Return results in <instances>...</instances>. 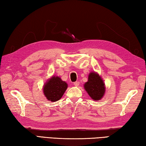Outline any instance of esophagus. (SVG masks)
<instances>
[{
  "mask_svg": "<svg viewBox=\"0 0 146 146\" xmlns=\"http://www.w3.org/2000/svg\"><path fill=\"white\" fill-rule=\"evenodd\" d=\"M74 86H78L79 85V81H76V82H74Z\"/></svg>",
  "mask_w": 146,
  "mask_h": 146,
  "instance_id": "esophagus-1",
  "label": "esophagus"
}]
</instances>
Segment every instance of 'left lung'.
<instances>
[{
    "label": "left lung",
    "mask_w": 146,
    "mask_h": 146,
    "mask_svg": "<svg viewBox=\"0 0 146 146\" xmlns=\"http://www.w3.org/2000/svg\"><path fill=\"white\" fill-rule=\"evenodd\" d=\"M84 90L93 100H99L106 92L105 83L97 72H92L88 76V81L84 84Z\"/></svg>",
    "instance_id": "1"
}]
</instances>
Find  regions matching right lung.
<instances>
[{
  "mask_svg": "<svg viewBox=\"0 0 146 146\" xmlns=\"http://www.w3.org/2000/svg\"><path fill=\"white\" fill-rule=\"evenodd\" d=\"M67 87V82L59 77L52 76L44 85V95L49 101L56 102L62 97Z\"/></svg>",
  "mask_w": 146,
  "mask_h": 146,
  "instance_id": "1",
  "label": "right lung"
}]
</instances>
